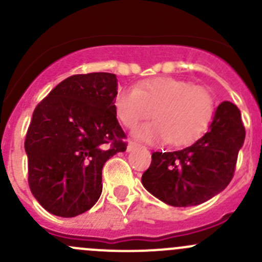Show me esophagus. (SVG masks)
<instances>
[{
	"label": "esophagus",
	"instance_id": "obj_1",
	"mask_svg": "<svg viewBox=\"0 0 262 262\" xmlns=\"http://www.w3.org/2000/svg\"><path fill=\"white\" fill-rule=\"evenodd\" d=\"M139 146H141V144L137 143V142H134V141H129L128 147H126V149H128V150H132V149H134V148H136V147H139Z\"/></svg>",
	"mask_w": 262,
	"mask_h": 262
}]
</instances>
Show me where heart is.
Segmentation results:
<instances>
[{
    "mask_svg": "<svg viewBox=\"0 0 262 262\" xmlns=\"http://www.w3.org/2000/svg\"><path fill=\"white\" fill-rule=\"evenodd\" d=\"M115 114L125 128L134 129L142 120L155 121L137 130L147 142L168 141L171 146L194 143L207 132L214 115V96L204 86L170 77H156L119 91Z\"/></svg>",
    "mask_w": 262,
    "mask_h": 262,
    "instance_id": "1",
    "label": "heart"
}]
</instances>
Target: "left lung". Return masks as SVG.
I'll use <instances>...</instances> for the list:
<instances>
[{
  "label": "left lung",
  "mask_w": 262,
  "mask_h": 262,
  "mask_svg": "<svg viewBox=\"0 0 262 262\" xmlns=\"http://www.w3.org/2000/svg\"><path fill=\"white\" fill-rule=\"evenodd\" d=\"M245 136L239 109L223 101L216 107L209 132L194 144L173 152L152 153L142 184L171 207L202 204L231 182Z\"/></svg>",
  "instance_id": "left-lung-1"
}]
</instances>
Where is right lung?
<instances>
[{"label":"right lung","mask_w":262,"mask_h":262,"mask_svg":"<svg viewBox=\"0 0 262 262\" xmlns=\"http://www.w3.org/2000/svg\"><path fill=\"white\" fill-rule=\"evenodd\" d=\"M116 90L113 73L73 75L36 105L25 138L28 182L49 213L71 218L91 209L101 195L105 162L126 149Z\"/></svg>","instance_id":"obj_1"}]
</instances>
